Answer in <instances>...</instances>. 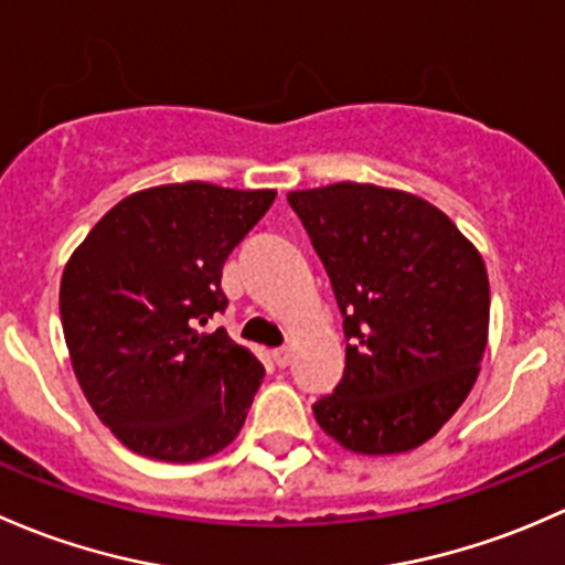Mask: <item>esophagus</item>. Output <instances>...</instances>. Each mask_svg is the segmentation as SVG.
Returning a JSON list of instances; mask_svg holds the SVG:
<instances>
[{
  "label": "esophagus",
  "mask_w": 565,
  "mask_h": 565,
  "mask_svg": "<svg viewBox=\"0 0 565 565\" xmlns=\"http://www.w3.org/2000/svg\"><path fill=\"white\" fill-rule=\"evenodd\" d=\"M271 359H275L277 367H288V364H290V351H288V348H275V351H271Z\"/></svg>",
  "instance_id": "34e87169"
}]
</instances>
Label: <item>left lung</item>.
Listing matches in <instances>:
<instances>
[{
	"mask_svg": "<svg viewBox=\"0 0 565 565\" xmlns=\"http://www.w3.org/2000/svg\"><path fill=\"white\" fill-rule=\"evenodd\" d=\"M334 288L345 372L312 405L356 455L433 438L473 388L490 329L484 260L433 203L375 184L288 193Z\"/></svg>",
	"mask_w": 565,
	"mask_h": 565,
	"instance_id": "1",
	"label": "left lung"
}]
</instances>
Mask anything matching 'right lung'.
<instances>
[{"mask_svg":"<svg viewBox=\"0 0 565 565\" xmlns=\"http://www.w3.org/2000/svg\"><path fill=\"white\" fill-rule=\"evenodd\" d=\"M275 190L206 182L127 195L70 255L60 312L75 377L130 451L198 462L239 435L264 364L228 331V255L269 212Z\"/></svg>","mask_w":565,"mask_h":565,"instance_id":"add662e5","label":"right lung"}]
</instances>
